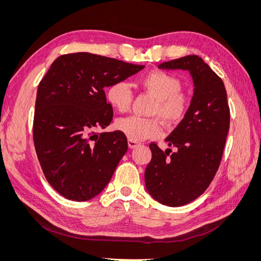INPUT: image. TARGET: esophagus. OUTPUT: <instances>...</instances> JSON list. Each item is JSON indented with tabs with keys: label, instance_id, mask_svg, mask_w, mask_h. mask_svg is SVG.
<instances>
[{
	"label": "esophagus",
	"instance_id": "34e87169",
	"mask_svg": "<svg viewBox=\"0 0 261 261\" xmlns=\"http://www.w3.org/2000/svg\"><path fill=\"white\" fill-rule=\"evenodd\" d=\"M137 146H139V143H138V141H135V140H132V139H128V147H129L130 149H134V148H136Z\"/></svg>",
	"mask_w": 261,
	"mask_h": 261
}]
</instances>
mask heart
Masks as SVG:
<instances>
[{"label":"heart","mask_w":261,"mask_h":261,"mask_svg":"<svg viewBox=\"0 0 261 261\" xmlns=\"http://www.w3.org/2000/svg\"><path fill=\"white\" fill-rule=\"evenodd\" d=\"M138 83L155 98L151 108L152 114L159 115L168 124H175L183 120L189 107V98L180 91L181 84L175 75L155 69L141 76ZM107 99L117 111H127L133 100L129 84L123 81L113 83L107 89ZM116 127L127 138L135 141L156 137L162 133V126L158 118L137 115L118 118Z\"/></svg>","instance_id":"1"}]
</instances>
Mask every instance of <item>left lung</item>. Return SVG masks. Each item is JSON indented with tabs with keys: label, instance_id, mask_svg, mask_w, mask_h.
I'll use <instances>...</instances> for the list:
<instances>
[{
	"label": "left lung",
	"instance_id": "8db88e82",
	"mask_svg": "<svg viewBox=\"0 0 261 261\" xmlns=\"http://www.w3.org/2000/svg\"><path fill=\"white\" fill-rule=\"evenodd\" d=\"M161 69L191 74L194 96L183 120L165 139L176 151L150 144L152 158L145 171L146 188L153 199L179 207L204 193L215 177L230 129V108L222 80L197 55L161 63Z\"/></svg>",
	"mask_w": 261,
	"mask_h": 261
}]
</instances>
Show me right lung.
I'll list each match as a JSON object with an SVG mask.
<instances>
[{
  "label": "right lung",
  "mask_w": 261,
  "mask_h": 261,
  "mask_svg": "<svg viewBox=\"0 0 261 261\" xmlns=\"http://www.w3.org/2000/svg\"><path fill=\"white\" fill-rule=\"evenodd\" d=\"M88 52L61 55L39 84L34 143L49 184L65 198L86 201L99 195L127 151L120 130L106 128L113 118L105 88L144 69Z\"/></svg>",
  "instance_id": "1"
}]
</instances>
